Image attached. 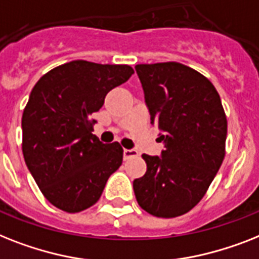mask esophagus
Returning a JSON list of instances; mask_svg holds the SVG:
<instances>
[{
    "label": "esophagus",
    "instance_id": "1",
    "mask_svg": "<svg viewBox=\"0 0 259 259\" xmlns=\"http://www.w3.org/2000/svg\"><path fill=\"white\" fill-rule=\"evenodd\" d=\"M138 155V151L134 150V149H125L123 150V159H129L132 157H137Z\"/></svg>",
    "mask_w": 259,
    "mask_h": 259
}]
</instances>
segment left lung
Returning a JSON list of instances; mask_svg holds the SVG:
<instances>
[{
  "label": "left lung",
  "instance_id": "obj_1",
  "mask_svg": "<svg viewBox=\"0 0 259 259\" xmlns=\"http://www.w3.org/2000/svg\"><path fill=\"white\" fill-rule=\"evenodd\" d=\"M161 157L142 154L148 170L133 182L138 205L174 218L203 198L225 158L228 121L220 94L205 75L178 62L136 66Z\"/></svg>",
  "mask_w": 259,
  "mask_h": 259
}]
</instances>
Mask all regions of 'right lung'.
I'll return each instance as SVG.
<instances>
[{
    "label": "right lung",
    "mask_w": 259,
    "mask_h": 259,
    "mask_svg": "<svg viewBox=\"0 0 259 259\" xmlns=\"http://www.w3.org/2000/svg\"><path fill=\"white\" fill-rule=\"evenodd\" d=\"M134 73L129 65L77 60L44 74L22 114V153L27 169L52 205L78 213L100 199L122 165L118 142L102 144L94 119L105 97Z\"/></svg>",
    "instance_id": "add662e5"
}]
</instances>
